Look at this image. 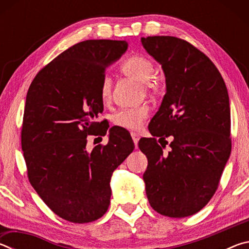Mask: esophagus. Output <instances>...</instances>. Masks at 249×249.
I'll use <instances>...</instances> for the list:
<instances>
[{"label": "esophagus", "instance_id": "34e87169", "mask_svg": "<svg viewBox=\"0 0 249 249\" xmlns=\"http://www.w3.org/2000/svg\"><path fill=\"white\" fill-rule=\"evenodd\" d=\"M130 135H132V138H133V142H134L135 146L137 147L138 141H140V135H138L137 133H135V132H132V133H130Z\"/></svg>", "mask_w": 249, "mask_h": 249}]
</instances>
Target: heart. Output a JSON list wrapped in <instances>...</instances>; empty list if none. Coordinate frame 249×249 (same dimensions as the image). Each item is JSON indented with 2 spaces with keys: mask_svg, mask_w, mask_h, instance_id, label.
Wrapping results in <instances>:
<instances>
[{
  "mask_svg": "<svg viewBox=\"0 0 249 249\" xmlns=\"http://www.w3.org/2000/svg\"><path fill=\"white\" fill-rule=\"evenodd\" d=\"M122 71L138 81L142 82L144 88L148 91H157L159 79L154 77L155 65L151 59L142 54H134L122 64ZM101 98L104 102H108L112 98V79L105 75L101 82ZM149 115V107L142 104L140 107L122 108L113 115V123L126 129H138Z\"/></svg>",
  "mask_w": 249,
  "mask_h": 249,
  "instance_id": "1",
  "label": "heart"
}]
</instances>
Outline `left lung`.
I'll list each match as a JSON object with an SVG mask.
<instances>
[{"mask_svg": "<svg viewBox=\"0 0 249 249\" xmlns=\"http://www.w3.org/2000/svg\"><path fill=\"white\" fill-rule=\"evenodd\" d=\"M142 44L161 65L167 87L148 126L154 137L138 142L148 159L146 195L161 215L190 216L212 199L230 158L229 93L215 65L187 40L149 36ZM169 136L172 150L163 153L157 138Z\"/></svg>", "mask_w": 249, "mask_h": 249, "instance_id": "obj_1", "label": "left lung"}]
</instances>
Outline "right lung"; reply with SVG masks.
I'll use <instances>...</instances> for the list:
<instances>
[{
	"mask_svg": "<svg viewBox=\"0 0 249 249\" xmlns=\"http://www.w3.org/2000/svg\"><path fill=\"white\" fill-rule=\"evenodd\" d=\"M127 49L123 40L78 43L45 66L29 86L22 150L33 188L58 216L89 223L107 212L113 171L134 149L130 135L109 130L107 145L88 153V135H105L101 82L107 67Z\"/></svg>",
	"mask_w": 249,
	"mask_h": 249,
	"instance_id": "obj_1",
	"label": "right lung"
}]
</instances>
